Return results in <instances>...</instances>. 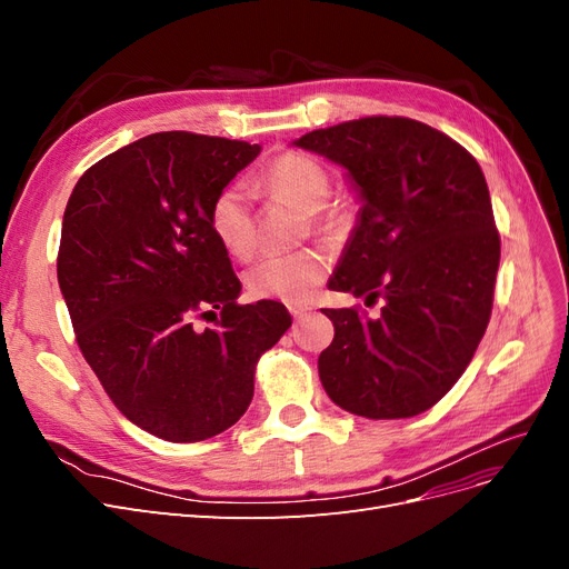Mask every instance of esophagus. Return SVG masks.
<instances>
[{"instance_id":"esophagus-1","label":"esophagus","mask_w":569,"mask_h":569,"mask_svg":"<svg viewBox=\"0 0 569 569\" xmlns=\"http://www.w3.org/2000/svg\"><path fill=\"white\" fill-rule=\"evenodd\" d=\"M289 313L295 320H301L303 316L311 313V306H289Z\"/></svg>"}]
</instances>
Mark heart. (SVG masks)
Wrapping results in <instances>:
<instances>
[{
  "mask_svg": "<svg viewBox=\"0 0 569 569\" xmlns=\"http://www.w3.org/2000/svg\"><path fill=\"white\" fill-rule=\"evenodd\" d=\"M253 189L287 199L308 213V222L320 234L335 232L343 209L330 203L332 178L327 168L308 153L284 151L274 157ZM209 226L218 242L234 258H251L256 251V226L251 213V194L242 182H230L218 189L209 206ZM330 272V256L322 249H301L284 256H268L247 272V287L258 299H274L284 303H303L313 289Z\"/></svg>",
  "mask_w": 569,
  "mask_h": 569,
  "instance_id": "heart-1",
  "label": "heart"
}]
</instances>
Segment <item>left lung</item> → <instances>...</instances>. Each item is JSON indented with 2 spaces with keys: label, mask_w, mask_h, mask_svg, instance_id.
I'll return each mask as SVG.
<instances>
[{
  "label": "left lung",
  "mask_w": 569,
  "mask_h": 569,
  "mask_svg": "<svg viewBox=\"0 0 569 569\" xmlns=\"http://www.w3.org/2000/svg\"><path fill=\"white\" fill-rule=\"evenodd\" d=\"M349 170L360 206L330 289L385 299L327 308L335 339L318 358L330 399L370 420L441 401L487 332L501 261L489 187L472 153L401 116H368L295 142Z\"/></svg>",
  "instance_id": "1"
}]
</instances>
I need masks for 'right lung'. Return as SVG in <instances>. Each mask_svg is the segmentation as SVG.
Wrapping results in <instances>:
<instances>
[{
  "label": "right lung",
  "instance_id": "obj_1",
  "mask_svg": "<svg viewBox=\"0 0 569 569\" xmlns=\"http://www.w3.org/2000/svg\"><path fill=\"white\" fill-rule=\"evenodd\" d=\"M258 151L147 134L84 170L66 206L57 274L78 347L113 406L166 441L211 439L242 418L258 358L291 325L278 301L237 303L242 284L209 226L216 192ZM206 315L217 327L197 331Z\"/></svg>",
  "mask_w": 569,
  "mask_h": 569
}]
</instances>
